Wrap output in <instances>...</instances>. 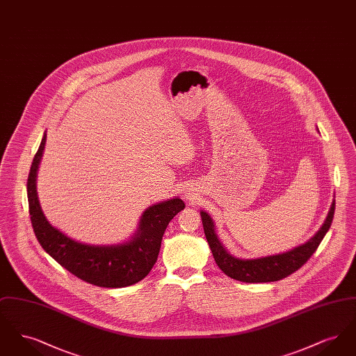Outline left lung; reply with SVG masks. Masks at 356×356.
Masks as SVG:
<instances>
[{
  "label": "left lung",
  "instance_id": "1",
  "mask_svg": "<svg viewBox=\"0 0 356 356\" xmlns=\"http://www.w3.org/2000/svg\"><path fill=\"white\" fill-rule=\"evenodd\" d=\"M335 212V200L331 204L328 215L321 229L305 244L295 247L283 254H270L256 259H241L229 254L216 235V228L212 218L200 211L203 220L204 234L216 264L227 276L244 283H268L287 277L298 271L319 247L323 237L328 232Z\"/></svg>",
  "mask_w": 356,
  "mask_h": 356
}]
</instances>
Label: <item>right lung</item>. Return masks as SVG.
I'll list each match as a JSON object with an SVG mask.
<instances>
[{
	"label": "right lung",
	"instance_id": "right-lung-1",
	"mask_svg": "<svg viewBox=\"0 0 356 356\" xmlns=\"http://www.w3.org/2000/svg\"><path fill=\"white\" fill-rule=\"evenodd\" d=\"M47 132L28 176V203L34 235L47 254L86 283L105 288H122L143 280L152 270L161 240L170 221L184 209V202L175 196L148 207L128 240L119 244H88L65 235L45 218L37 195V172L45 149Z\"/></svg>",
	"mask_w": 356,
	"mask_h": 356
}]
</instances>
